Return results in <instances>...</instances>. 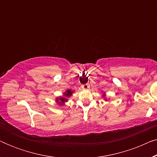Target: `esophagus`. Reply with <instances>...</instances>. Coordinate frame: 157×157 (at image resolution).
Listing matches in <instances>:
<instances>
[{"label":"esophagus","mask_w":157,"mask_h":157,"mask_svg":"<svg viewBox=\"0 0 157 157\" xmlns=\"http://www.w3.org/2000/svg\"><path fill=\"white\" fill-rule=\"evenodd\" d=\"M82 88L83 89H89V84L88 83H86V84H83L82 86Z\"/></svg>","instance_id":"esophagus-1"}]
</instances>
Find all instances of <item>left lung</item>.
Listing matches in <instances>:
<instances>
[{"instance_id":"1","label":"left lung","mask_w":157,"mask_h":157,"mask_svg":"<svg viewBox=\"0 0 157 157\" xmlns=\"http://www.w3.org/2000/svg\"><path fill=\"white\" fill-rule=\"evenodd\" d=\"M103 96H104H104H105V94H103Z\"/></svg>"}]
</instances>
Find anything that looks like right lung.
Here are the masks:
<instances>
[{
  "instance_id": "add662e5",
  "label": "right lung",
  "mask_w": 157,
  "mask_h": 157,
  "mask_svg": "<svg viewBox=\"0 0 157 157\" xmlns=\"http://www.w3.org/2000/svg\"><path fill=\"white\" fill-rule=\"evenodd\" d=\"M73 94V91L71 90H67V91H66V92H64L63 94V96H62V97H59V98H56V102L57 103H59V104H63L64 103L68 101V97H70Z\"/></svg>"
}]
</instances>
